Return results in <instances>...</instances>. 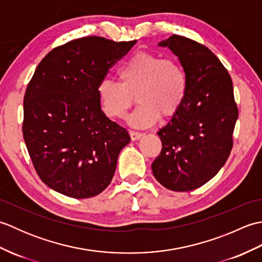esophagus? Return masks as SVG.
<instances>
[{
	"instance_id": "esophagus-1",
	"label": "esophagus",
	"mask_w": 262,
	"mask_h": 262,
	"mask_svg": "<svg viewBox=\"0 0 262 262\" xmlns=\"http://www.w3.org/2000/svg\"><path fill=\"white\" fill-rule=\"evenodd\" d=\"M129 135H130V140L133 141V142H135V141H138L140 140V138L143 136V134L142 133H137V132H133V130H130L129 132Z\"/></svg>"
}]
</instances>
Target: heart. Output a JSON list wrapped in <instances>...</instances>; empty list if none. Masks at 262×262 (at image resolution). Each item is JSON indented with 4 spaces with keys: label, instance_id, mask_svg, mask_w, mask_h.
I'll return each mask as SVG.
<instances>
[{
    "label": "heart",
    "instance_id": "1",
    "mask_svg": "<svg viewBox=\"0 0 262 262\" xmlns=\"http://www.w3.org/2000/svg\"><path fill=\"white\" fill-rule=\"evenodd\" d=\"M120 83L103 80L97 93L104 115L121 119L135 102L136 108L128 122L135 128L157 124L161 116H174L185 101L188 79L182 66L172 58L151 53H138L119 70Z\"/></svg>",
    "mask_w": 262,
    "mask_h": 262
}]
</instances>
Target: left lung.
Masks as SVG:
<instances>
[{
  "mask_svg": "<svg viewBox=\"0 0 262 262\" xmlns=\"http://www.w3.org/2000/svg\"><path fill=\"white\" fill-rule=\"evenodd\" d=\"M179 59L188 79L179 111L158 135L162 151L152 171L169 190L190 191L214 178L226 162L238 116L230 74L202 43L173 35L158 43Z\"/></svg>",
  "mask_w": 262,
  "mask_h": 262,
  "instance_id": "left-lung-1",
  "label": "left lung"
}]
</instances>
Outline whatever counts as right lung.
Here are the masks:
<instances>
[{
  "instance_id": "add662e5",
  "label": "right lung",
  "mask_w": 262,
  "mask_h": 262,
  "mask_svg": "<svg viewBox=\"0 0 262 262\" xmlns=\"http://www.w3.org/2000/svg\"><path fill=\"white\" fill-rule=\"evenodd\" d=\"M133 41L75 39L41 60L24 99V138L42 182L72 198H90L113 180L130 137L101 110L97 89Z\"/></svg>"
}]
</instances>
